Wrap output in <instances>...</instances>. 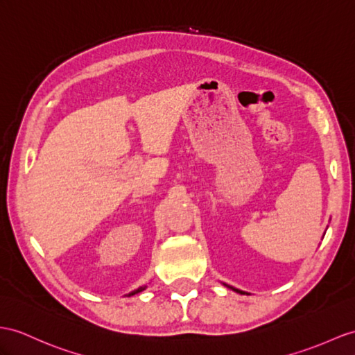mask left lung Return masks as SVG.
<instances>
[{
  "label": "left lung",
  "instance_id": "8db88e82",
  "mask_svg": "<svg viewBox=\"0 0 355 355\" xmlns=\"http://www.w3.org/2000/svg\"><path fill=\"white\" fill-rule=\"evenodd\" d=\"M227 288H230L232 291H235V292H238V293H245V292H243V291H239V289H235V288H232V286H227Z\"/></svg>",
  "mask_w": 355,
  "mask_h": 355
}]
</instances>
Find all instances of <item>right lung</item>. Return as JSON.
I'll return each mask as SVG.
<instances>
[{
  "instance_id": "right-lung-1",
  "label": "right lung",
  "mask_w": 355,
  "mask_h": 355,
  "mask_svg": "<svg viewBox=\"0 0 355 355\" xmlns=\"http://www.w3.org/2000/svg\"><path fill=\"white\" fill-rule=\"evenodd\" d=\"M146 289V286H141V288H138L137 291H134V292H131V293H129V295L128 297H131V295H135V293H138V292H141V291H144Z\"/></svg>"
}]
</instances>
